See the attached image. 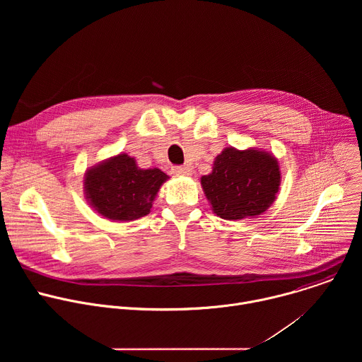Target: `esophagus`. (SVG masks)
<instances>
[{
  "mask_svg": "<svg viewBox=\"0 0 362 362\" xmlns=\"http://www.w3.org/2000/svg\"><path fill=\"white\" fill-rule=\"evenodd\" d=\"M172 172L176 176H190L192 175V170H190L189 166H175L172 169Z\"/></svg>",
  "mask_w": 362,
  "mask_h": 362,
  "instance_id": "obj_1",
  "label": "esophagus"
}]
</instances>
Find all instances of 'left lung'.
I'll return each instance as SVG.
<instances>
[{"mask_svg":"<svg viewBox=\"0 0 362 362\" xmlns=\"http://www.w3.org/2000/svg\"><path fill=\"white\" fill-rule=\"evenodd\" d=\"M214 214L226 221L256 218L269 209L281 185L278 159L267 150L225 147L212 173L200 177Z\"/></svg>","mask_w":362,"mask_h":362,"instance_id":"8db88e82","label":"left lung"}]
</instances>
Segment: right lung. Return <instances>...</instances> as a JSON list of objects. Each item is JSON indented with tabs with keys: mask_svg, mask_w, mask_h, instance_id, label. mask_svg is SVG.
Returning <instances> with one entry per match:
<instances>
[{
	"mask_svg": "<svg viewBox=\"0 0 362 362\" xmlns=\"http://www.w3.org/2000/svg\"><path fill=\"white\" fill-rule=\"evenodd\" d=\"M169 179L160 169H140L126 153L86 170L83 186L91 208L110 221L130 222L150 214L153 200Z\"/></svg>",
	"mask_w": 362,
	"mask_h": 362,
	"instance_id": "right-lung-1",
	"label": "right lung"
}]
</instances>
